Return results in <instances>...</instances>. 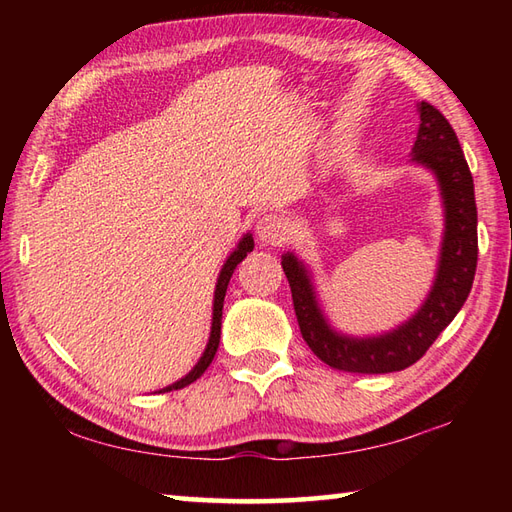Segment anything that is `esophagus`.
<instances>
[{
  "instance_id": "esophagus-1",
  "label": "esophagus",
  "mask_w": 512,
  "mask_h": 512,
  "mask_svg": "<svg viewBox=\"0 0 512 512\" xmlns=\"http://www.w3.org/2000/svg\"><path fill=\"white\" fill-rule=\"evenodd\" d=\"M257 237L264 246H277L288 237V222L277 213H268L257 222Z\"/></svg>"
}]
</instances>
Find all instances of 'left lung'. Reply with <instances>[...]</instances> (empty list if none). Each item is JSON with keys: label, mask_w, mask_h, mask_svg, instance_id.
Returning <instances> with one entry per match:
<instances>
[{"label": "left lung", "mask_w": 512, "mask_h": 512, "mask_svg": "<svg viewBox=\"0 0 512 512\" xmlns=\"http://www.w3.org/2000/svg\"><path fill=\"white\" fill-rule=\"evenodd\" d=\"M420 127L411 162L438 182L444 233L436 277L420 308L383 334L354 336L336 330L319 303L312 270L295 253L281 255L303 341L325 365L352 374L400 372L422 358L469 297L477 268V206L473 176L453 127L436 107L418 103Z\"/></svg>", "instance_id": "left-lung-1"}]
</instances>
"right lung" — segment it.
Returning a JSON list of instances; mask_svg holds the SVG:
<instances>
[{
    "label": "right lung",
    "mask_w": 512,
    "mask_h": 512,
    "mask_svg": "<svg viewBox=\"0 0 512 512\" xmlns=\"http://www.w3.org/2000/svg\"><path fill=\"white\" fill-rule=\"evenodd\" d=\"M255 248V239L250 233L242 235V239H239L237 246L233 248V253L226 257V262L220 270V275H217V284H215V292H213V319H211V334H209V343H206L204 352L200 356V361L193 365L191 372L187 376H182L180 380H176V383H171L167 387L158 389V394H165V391H173V389H182L191 385L193 380H198L204 372L206 367L211 365L213 356L217 352V347H220V332H222V308H224V297H226V288H228V281H231L233 273L237 264L244 262V257L250 253V250Z\"/></svg>",
    "instance_id": "add662e5"
}]
</instances>
